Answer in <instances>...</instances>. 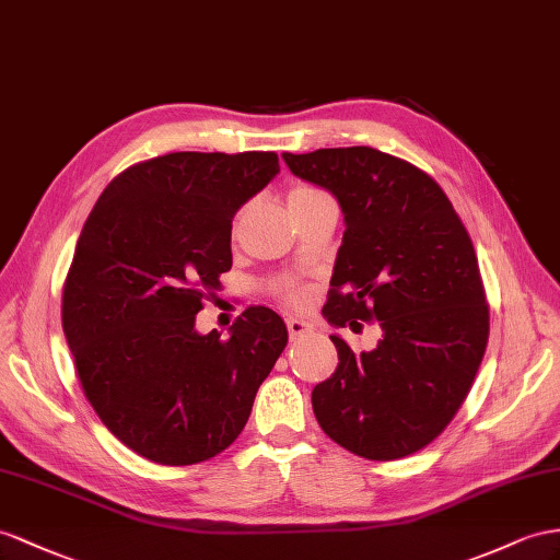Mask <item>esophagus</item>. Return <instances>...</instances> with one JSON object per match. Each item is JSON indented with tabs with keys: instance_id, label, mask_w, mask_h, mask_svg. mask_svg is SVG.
Returning a JSON list of instances; mask_svg holds the SVG:
<instances>
[{
	"instance_id": "1",
	"label": "esophagus",
	"mask_w": 560,
	"mask_h": 560,
	"mask_svg": "<svg viewBox=\"0 0 560 560\" xmlns=\"http://www.w3.org/2000/svg\"><path fill=\"white\" fill-rule=\"evenodd\" d=\"M285 326H289V336H291V338H300V336L312 334V324L305 322V319L289 317V319H285Z\"/></svg>"
}]
</instances>
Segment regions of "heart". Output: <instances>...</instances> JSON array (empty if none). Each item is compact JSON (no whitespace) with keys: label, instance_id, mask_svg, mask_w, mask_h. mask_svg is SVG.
I'll return each mask as SVG.
<instances>
[{"label":"heart","instance_id":"b5f03b06","mask_svg":"<svg viewBox=\"0 0 560 560\" xmlns=\"http://www.w3.org/2000/svg\"><path fill=\"white\" fill-rule=\"evenodd\" d=\"M319 196H326V194L322 189H314V186H295V189L289 194V206L300 203V200L319 198ZM281 295L285 298V303H291V305H303L305 303V291L300 289V285H293V283L283 285Z\"/></svg>","mask_w":560,"mask_h":560}]
</instances>
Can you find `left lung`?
Masks as SVG:
<instances>
[{
	"instance_id": "left-lung-1",
	"label": "left lung",
	"mask_w": 560,
	"mask_h": 560,
	"mask_svg": "<svg viewBox=\"0 0 560 560\" xmlns=\"http://www.w3.org/2000/svg\"><path fill=\"white\" fill-rule=\"evenodd\" d=\"M283 161L331 191L346 214L326 322L381 326L369 352L331 336L338 369L312 390L314 417L357 456L393 462L419 452L464 405L490 334L466 226L433 177L371 147Z\"/></svg>"
}]
</instances>
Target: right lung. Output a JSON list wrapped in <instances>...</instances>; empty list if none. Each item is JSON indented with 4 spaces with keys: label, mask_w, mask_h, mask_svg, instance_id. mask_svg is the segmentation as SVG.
I'll list each match as a JSON object with an SVG mask.
<instances>
[{
    "label": "right lung",
    "mask_w": 560,
    "mask_h": 560,
    "mask_svg": "<svg viewBox=\"0 0 560 560\" xmlns=\"http://www.w3.org/2000/svg\"><path fill=\"white\" fill-rule=\"evenodd\" d=\"M279 175L271 151H179L132 165L98 196L63 285V334L98 419L139 456L206 462L246 425L289 342L248 307L222 340L198 334L206 291L232 269V220Z\"/></svg>",
    "instance_id": "obj_1"
}]
</instances>
